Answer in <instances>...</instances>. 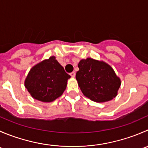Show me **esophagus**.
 Wrapping results in <instances>:
<instances>
[{
  "mask_svg": "<svg viewBox=\"0 0 148 148\" xmlns=\"http://www.w3.org/2000/svg\"><path fill=\"white\" fill-rule=\"evenodd\" d=\"M70 75H71V77H75L76 74H75V72H74V71H73V72H71V74H70Z\"/></svg>",
  "mask_w": 148,
  "mask_h": 148,
  "instance_id": "esophagus-1",
  "label": "esophagus"
}]
</instances>
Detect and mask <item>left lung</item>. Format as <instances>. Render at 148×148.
<instances>
[{
  "label": "left lung",
  "mask_w": 148,
  "mask_h": 148,
  "mask_svg": "<svg viewBox=\"0 0 148 148\" xmlns=\"http://www.w3.org/2000/svg\"><path fill=\"white\" fill-rule=\"evenodd\" d=\"M78 67L76 79L85 97L94 102H105L117 96L121 81L110 65L87 58L82 59Z\"/></svg>",
  "instance_id": "8db88e82"
}]
</instances>
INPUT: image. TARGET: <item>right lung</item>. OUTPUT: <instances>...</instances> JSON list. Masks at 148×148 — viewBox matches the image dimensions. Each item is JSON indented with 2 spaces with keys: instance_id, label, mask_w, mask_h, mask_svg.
Returning a JSON list of instances; mask_svg holds the SVG:
<instances>
[{
  "instance_id": "1",
  "label": "right lung",
  "mask_w": 148,
  "mask_h": 148,
  "mask_svg": "<svg viewBox=\"0 0 148 148\" xmlns=\"http://www.w3.org/2000/svg\"><path fill=\"white\" fill-rule=\"evenodd\" d=\"M70 77L53 56L31 68L25 86L34 99L51 102L63 94Z\"/></svg>"
}]
</instances>
